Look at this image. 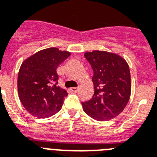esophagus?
Wrapping results in <instances>:
<instances>
[{
    "label": "esophagus",
    "mask_w": 157,
    "mask_h": 157,
    "mask_svg": "<svg viewBox=\"0 0 157 157\" xmlns=\"http://www.w3.org/2000/svg\"><path fill=\"white\" fill-rule=\"evenodd\" d=\"M70 91L72 92H77L78 91V87H71L70 88Z\"/></svg>",
    "instance_id": "obj_1"
}]
</instances>
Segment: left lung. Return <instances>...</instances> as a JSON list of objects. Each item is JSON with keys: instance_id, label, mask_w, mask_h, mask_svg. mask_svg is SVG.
<instances>
[{"instance_id": "1", "label": "left lung", "mask_w": 157, "mask_h": 157, "mask_svg": "<svg viewBox=\"0 0 157 157\" xmlns=\"http://www.w3.org/2000/svg\"><path fill=\"white\" fill-rule=\"evenodd\" d=\"M93 70L94 94L91 100L82 102V109L90 117L107 121L120 115L131 95L129 67L120 55L105 51L84 53Z\"/></svg>"}]
</instances>
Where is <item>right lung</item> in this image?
Instances as JSON below:
<instances>
[{"instance_id": "add662e5", "label": "right lung", "mask_w": 157, "mask_h": 157, "mask_svg": "<svg viewBox=\"0 0 157 157\" xmlns=\"http://www.w3.org/2000/svg\"><path fill=\"white\" fill-rule=\"evenodd\" d=\"M71 53L50 47L28 57L19 68L18 93L26 110L37 118H48L60 110L68 95L58 83L56 69Z\"/></svg>"}]
</instances>
